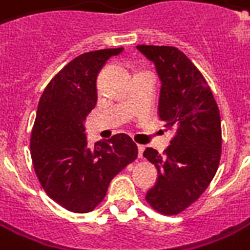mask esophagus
<instances>
[{"label":"esophagus","instance_id":"esophagus-1","mask_svg":"<svg viewBox=\"0 0 250 250\" xmlns=\"http://www.w3.org/2000/svg\"><path fill=\"white\" fill-rule=\"evenodd\" d=\"M144 151H145V146H144V145H138V158H140V159H142Z\"/></svg>","mask_w":250,"mask_h":250}]
</instances>
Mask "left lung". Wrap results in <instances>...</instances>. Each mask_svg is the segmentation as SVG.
Instances as JSON below:
<instances>
[{
	"mask_svg": "<svg viewBox=\"0 0 250 250\" xmlns=\"http://www.w3.org/2000/svg\"><path fill=\"white\" fill-rule=\"evenodd\" d=\"M137 48L156 66L162 82L159 119L166 130L176 131L163 155L152 148L144 152L158 170V181L145 199L152 209L173 216L199 199L219 168V106L203 74L178 48Z\"/></svg>",
	"mask_w": 250,
	"mask_h": 250,
	"instance_id": "obj_1",
	"label": "left lung"
}]
</instances>
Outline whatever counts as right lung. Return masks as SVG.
<instances>
[{
    "label": "right lung",
    "mask_w": 250,
    "mask_h": 250,
    "mask_svg": "<svg viewBox=\"0 0 250 250\" xmlns=\"http://www.w3.org/2000/svg\"><path fill=\"white\" fill-rule=\"evenodd\" d=\"M123 48L85 52L48 83L31 130L34 171L47 195L66 210L88 213L104 201L112 178L138 156L127 134L98 141L91 149L84 120L97 105V77Z\"/></svg>",
    "instance_id": "add662e5"
}]
</instances>
